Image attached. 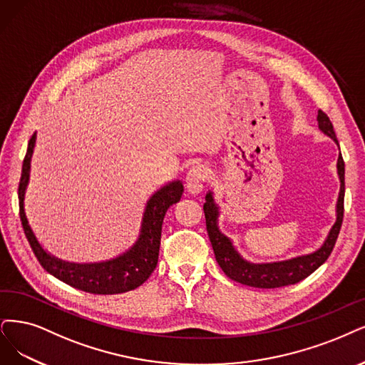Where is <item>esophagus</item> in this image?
Wrapping results in <instances>:
<instances>
[{
  "label": "esophagus",
  "mask_w": 365,
  "mask_h": 365,
  "mask_svg": "<svg viewBox=\"0 0 365 365\" xmlns=\"http://www.w3.org/2000/svg\"><path fill=\"white\" fill-rule=\"evenodd\" d=\"M209 179V171L205 165H194L186 174V187L191 194H198Z\"/></svg>",
  "instance_id": "1"
}]
</instances>
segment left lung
<instances>
[{
	"mask_svg": "<svg viewBox=\"0 0 365 365\" xmlns=\"http://www.w3.org/2000/svg\"><path fill=\"white\" fill-rule=\"evenodd\" d=\"M317 121H319V129L339 144L331 120L322 110H319ZM336 168H339V175L341 182L339 201H336V221L332 225L325 244H323L313 254L302 255V257H296L286 262L254 264L242 259L237 254V251L235 250L232 240L220 232L218 206L215 205L212 192H207L206 203L203 206L205 217H206V228H207V235L215 252V259H217L224 274L230 279L245 286L259 287V289H277V287L296 284V282H299L308 275H312L319 266L325 263L335 247V242H336V237H339L341 222H343V213H344V160L341 155L339 156V162H336Z\"/></svg>",
	"mask_w": 365,
	"mask_h": 365,
	"instance_id": "left-lung-1",
	"label": "left lung"
}]
</instances>
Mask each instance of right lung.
<instances>
[{
	"instance_id": "add662e5",
	"label": "right lung",
	"mask_w": 365,
	"mask_h": 365,
	"mask_svg": "<svg viewBox=\"0 0 365 365\" xmlns=\"http://www.w3.org/2000/svg\"><path fill=\"white\" fill-rule=\"evenodd\" d=\"M36 144V132L31 135L29 148L24 158L22 174L18 187L19 195V217L22 222L24 233L30 242V247L37 257L38 263L42 264L46 272L58 278L75 289L94 294H115L125 293L141 286L147 278L152 275L158 264L159 245H160V232L162 222L170 206L178 203L183 194V185L178 182H171L160 187L155 192L150 200L147 201L144 210V218L141 224V233L135 245L118 257L90 264H76L63 262L48 254L42 245L36 239L29 220L25 217L24 210V197L26 185L30 179V162Z\"/></svg>"
}]
</instances>
